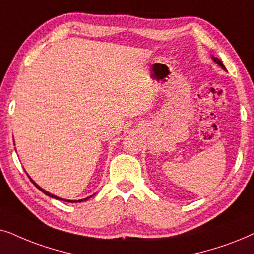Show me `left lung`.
Returning a JSON list of instances; mask_svg holds the SVG:
<instances>
[{"mask_svg": "<svg viewBox=\"0 0 254 254\" xmlns=\"http://www.w3.org/2000/svg\"><path fill=\"white\" fill-rule=\"evenodd\" d=\"M211 58H212V60H214V62H215L216 64H217V65H218V66H221L223 69H224V70H226V69H225V67H224V65H223V63L221 62V60H219L218 58H216V57H214V56H211Z\"/></svg>", "mask_w": 254, "mask_h": 254, "instance_id": "left-lung-1", "label": "left lung"}]
</instances>
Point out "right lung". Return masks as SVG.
I'll use <instances>...</instances> for the list:
<instances>
[{"instance_id": "obj_1", "label": "right lung", "mask_w": 254, "mask_h": 254, "mask_svg": "<svg viewBox=\"0 0 254 254\" xmlns=\"http://www.w3.org/2000/svg\"><path fill=\"white\" fill-rule=\"evenodd\" d=\"M25 173H26V172H25ZM28 177H29V174H28ZM29 179H30V180H31V181H32V184H33V185H35V186H36V187H37V188H38L40 191H43V192H44V194H45V195H47V196H50V197H52V198H57V200H62V201H66V202H70V203H76V202H83V201H87V200H88V198H90V197H92V196H94V195H95V194H94V195H92V196H89V197H86V198H83V200H77V201H76V200H65V198H60V197H58V196H56V195L51 194V192H49V191H46V190H45V189H43L42 187H39V186H38V185H37V184H36V182H35V181H33L31 178H30V177H29Z\"/></svg>"}]
</instances>
